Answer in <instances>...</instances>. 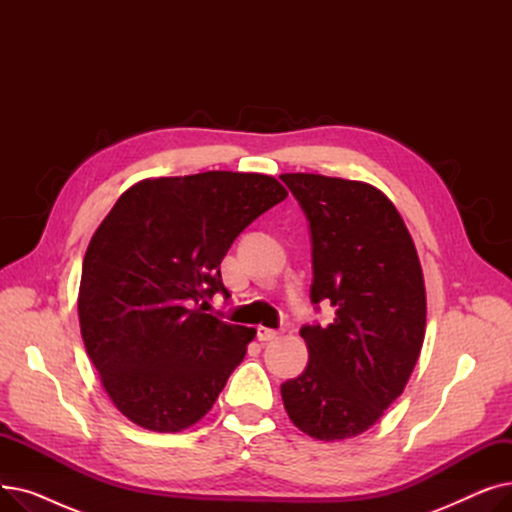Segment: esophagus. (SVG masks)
I'll return each instance as SVG.
<instances>
[{
  "label": "esophagus",
  "mask_w": 512,
  "mask_h": 512,
  "mask_svg": "<svg viewBox=\"0 0 512 512\" xmlns=\"http://www.w3.org/2000/svg\"><path fill=\"white\" fill-rule=\"evenodd\" d=\"M257 336H259V340H261V342H272V340L280 338V332H278V330H272V328H263V326H259V328H257Z\"/></svg>",
  "instance_id": "obj_1"
}]
</instances>
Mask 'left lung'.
<instances>
[{
	"label": "left lung",
	"mask_w": 512,
	"mask_h": 512,
	"mask_svg": "<svg viewBox=\"0 0 512 512\" xmlns=\"http://www.w3.org/2000/svg\"><path fill=\"white\" fill-rule=\"evenodd\" d=\"M313 242L311 301L336 307L328 328L305 326L309 363L282 384L290 421L336 442L361 436L405 390L425 338V284L394 203L361 180L282 174Z\"/></svg>",
	"instance_id": "8db88e82"
}]
</instances>
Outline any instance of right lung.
I'll use <instances>...</instances> for the list:
<instances>
[{
	"mask_svg": "<svg viewBox=\"0 0 512 512\" xmlns=\"http://www.w3.org/2000/svg\"><path fill=\"white\" fill-rule=\"evenodd\" d=\"M288 197L267 174L145 178L120 195L85 253L78 319L114 407L149 432L201 421L255 328L205 313L228 294L220 263L234 238Z\"/></svg>",
	"mask_w": 512,
	"mask_h": 512,
	"instance_id": "add662e5",
	"label": "right lung"
}]
</instances>
